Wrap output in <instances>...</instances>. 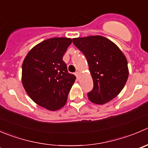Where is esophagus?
I'll return each mask as SVG.
<instances>
[{
    "instance_id": "1",
    "label": "esophagus",
    "mask_w": 148,
    "mask_h": 148,
    "mask_svg": "<svg viewBox=\"0 0 148 148\" xmlns=\"http://www.w3.org/2000/svg\"><path fill=\"white\" fill-rule=\"evenodd\" d=\"M79 74H80V73L79 72V71H77V72H75V76L77 77V79H79Z\"/></svg>"
}]
</instances>
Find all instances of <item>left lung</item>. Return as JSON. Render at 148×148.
Instances as JSON below:
<instances>
[{
  "label": "left lung",
  "mask_w": 148,
  "mask_h": 148,
  "mask_svg": "<svg viewBox=\"0 0 148 148\" xmlns=\"http://www.w3.org/2000/svg\"><path fill=\"white\" fill-rule=\"evenodd\" d=\"M74 45L87 58L93 80V89L87 93L93 103L103 105L116 97L129 77L127 60L115 43L103 36L72 39Z\"/></svg>",
  "instance_id": "left-lung-1"
}]
</instances>
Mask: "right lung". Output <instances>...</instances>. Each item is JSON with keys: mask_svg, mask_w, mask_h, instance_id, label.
Here are the masks:
<instances>
[{"mask_svg": "<svg viewBox=\"0 0 148 148\" xmlns=\"http://www.w3.org/2000/svg\"><path fill=\"white\" fill-rule=\"evenodd\" d=\"M71 38H54L33 47L22 64L21 82L35 103L49 110L65 106L76 77L69 74L63 56Z\"/></svg>", "mask_w": 148, "mask_h": 148, "instance_id": "add662e5", "label": "right lung"}]
</instances>
